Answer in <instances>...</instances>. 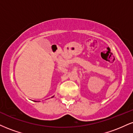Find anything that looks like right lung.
<instances>
[{
  "mask_svg": "<svg viewBox=\"0 0 133 133\" xmlns=\"http://www.w3.org/2000/svg\"><path fill=\"white\" fill-rule=\"evenodd\" d=\"M52 97H54V96H53V97H51V98H52Z\"/></svg>",
  "mask_w": 133,
  "mask_h": 133,
  "instance_id": "add662e5",
  "label": "right lung"
}]
</instances>
